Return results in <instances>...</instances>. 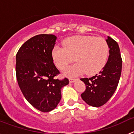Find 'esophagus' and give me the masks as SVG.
<instances>
[{
	"label": "esophagus",
	"instance_id": "esophagus-1",
	"mask_svg": "<svg viewBox=\"0 0 134 134\" xmlns=\"http://www.w3.org/2000/svg\"><path fill=\"white\" fill-rule=\"evenodd\" d=\"M76 80V79H74V78H70L69 79V81L70 82H73Z\"/></svg>",
	"mask_w": 134,
	"mask_h": 134
}]
</instances>
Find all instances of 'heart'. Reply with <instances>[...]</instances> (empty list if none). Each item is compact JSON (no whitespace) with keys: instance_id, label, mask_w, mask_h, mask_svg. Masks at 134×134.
Instances as JSON below:
<instances>
[{"instance_id":"1","label":"heart","mask_w":134,"mask_h":134,"mask_svg":"<svg viewBox=\"0 0 134 134\" xmlns=\"http://www.w3.org/2000/svg\"><path fill=\"white\" fill-rule=\"evenodd\" d=\"M63 46H57L52 50L55 64L64 70L74 60L77 62L66 71L70 75L85 72L88 75L97 73L105 66L109 54L107 41L102 37L74 36L66 39Z\"/></svg>"}]
</instances>
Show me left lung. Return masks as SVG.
<instances>
[{
  "instance_id": "obj_1",
  "label": "left lung",
  "mask_w": 134,
  "mask_h": 134,
  "mask_svg": "<svg viewBox=\"0 0 134 134\" xmlns=\"http://www.w3.org/2000/svg\"><path fill=\"white\" fill-rule=\"evenodd\" d=\"M109 55L107 63L98 74L91 78L80 79L86 85L81 94L82 99L88 105L99 107L111 99L118 87L122 68V59L118 43L107 37Z\"/></svg>"
}]
</instances>
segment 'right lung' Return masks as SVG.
Returning <instances> with one entry per match:
<instances>
[{
  "mask_svg": "<svg viewBox=\"0 0 134 134\" xmlns=\"http://www.w3.org/2000/svg\"><path fill=\"white\" fill-rule=\"evenodd\" d=\"M56 37L35 35L25 42L16 55V76L21 92L33 107L42 112L54 109L61 99V88L69 83L60 80L52 58Z\"/></svg>",
  "mask_w": 134,
  "mask_h": 134,
  "instance_id": "1",
  "label": "right lung"
}]
</instances>
